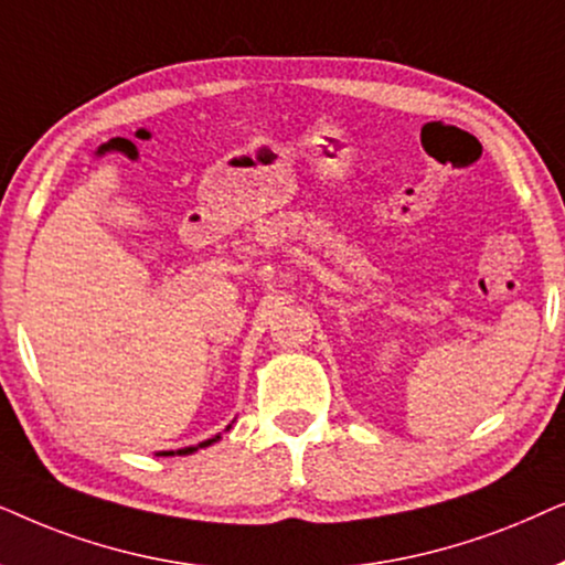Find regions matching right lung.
Listing matches in <instances>:
<instances>
[{
	"mask_svg": "<svg viewBox=\"0 0 565 565\" xmlns=\"http://www.w3.org/2000/svg\"><path fill=\"white\" fill-rule=\"evenodd\" d=\"M227 431H230V426H227ZM222 436L216 434V436H212V439H206V441H201V445H195V447H183V449H168V452H157V457H175V455H193V452H199V449H204V447H209V445H214V441H220Z\"/></svg>",
	"mask_w": 565,
	"mask_h": 565,
	"instance_id": "1",
	"label": "right lung"
}]
</instances>
